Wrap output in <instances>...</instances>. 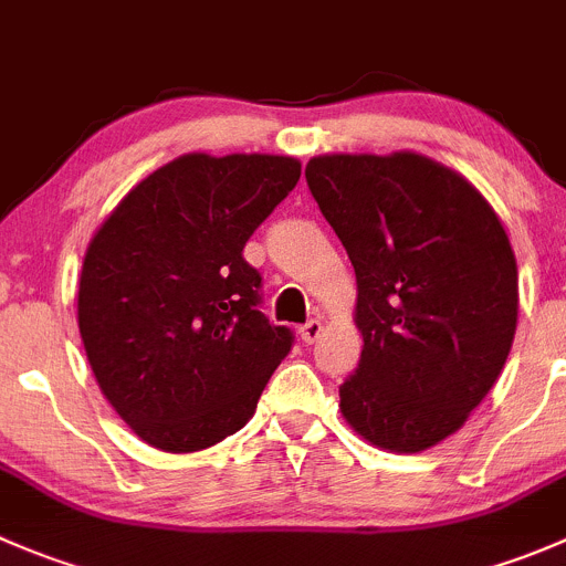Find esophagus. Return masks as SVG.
<instances>
[{
	"instance_id": "34e87169",
	"label": "esophagus",
	"mask_w": 566,
	"mask_h": 566,
	"mask_svg": "<svg viewBox=\"0 0 566 566\" xmlns=\"http://www.w3.org/2000/svg\"><path fill=\"white\" fill-rule=\"evenodd\" d=\"M321 334H323V323L315 321V317H312V321H306L304 326H301V339H304L306 345L317 343V337H321Z\"/></svg>"
}]
</instances>
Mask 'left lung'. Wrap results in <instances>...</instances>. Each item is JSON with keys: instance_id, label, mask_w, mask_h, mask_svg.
<instances>
[{"instance_id": "obj_1", "label": "left lung", "mask_w": 566, "mask_h": 566, "mask_svg": "<svg viewBox=\"0 0 566 566\" xmlns=\"http://www.w3.org/2000/svg\"><path fill=\"white\" fill-rule=\"evenodd\" d=\"M306 185L356 271L365 348L339 409L370 446L420 453L464 426L517 328V260L490 201L415 155H323Z\"/></svg>"}]
</instances>
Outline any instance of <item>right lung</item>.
<instances>
[{
	"label": "right lung",
	"instance_id": "obj_1",
	"mask_svg": "<svg viewBox=\"0 0 566 566\" xmlns=\"http://www.w3.org/2000/svg\"><path fill=\"white\" fill-rule=\"evenodd\" d=\"M301 163L185 155L124 196L87 245L80 334L104 398L151 448L193 453L254 415L293 332L260 312L243 249Z\"/></svg>",
	"mask_w": 566,
	"mask_h": 566
}]
</instances>
